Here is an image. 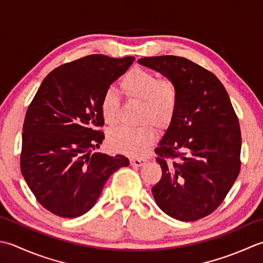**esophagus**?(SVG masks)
Masks as SVG:
<instances>
[{"mask_svg":"<svg viewBox=\"0 0 263 263\" xmlns=\"http://www.w3.org/2000/svg\"><path fill=\"white\" fill-rule=\"evenodd\" d=\"M144 163H145L144 159H130V164L134 165V167H141Z\"/></svg>","mask_w":263,"mask_h":263,"instance_id":"obj_1","label":"esophagus"}]
</instances>
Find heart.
Returning <instances> with one entry per match:
<instances>
[{
	"label": "heart",
	"instance_id": "1",
	"mask_svg": "<svg viewBox=\"0 0 263 263\" xmlns=\"http://www.w3.org/2000/svg\"><path fill=\"white\" fill-rule=\"evenodd\" d=\"M120 87L128 100L141 102L138 121L146 125L116 128L110 132L108 143L116 152L139 157L154 142L155 130L151 125L165 129L174 121L178 108V87L171 79H159L157 73L138 67L124 74ZM100 110L105 124L114 126L119 120L120 100L112 88L104 90Z\"/></svg>",
	"mask_w": 263,
	"mask_h": 263
}]
</instances>
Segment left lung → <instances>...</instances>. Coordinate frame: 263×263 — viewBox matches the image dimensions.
I'll use <instances>...</instances> for the list:
<instances>
[{
  "instance_id": "8db88e82",
  "label": "left lung",
  "mask_w": 263,
  "mask_h": 263,
  "mask_svg": "<svg viewBox=\"0 0 263 263\" xmlns=\"http://www.w3.org/2000/svg\"><path fill=\"white\" fill-rule=\"evenodd\" d=\"M138 63L175 82L179 95L175 119L155 148L162 177L152 189L154 200L171 218L199 220L221 204L239 174L238 118L220 80L189 59L149 57Z\"/></svg>"
}]
</instances>
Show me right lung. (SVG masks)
Instances as JSON below:
<instances>
[{
    "label": "right lung",
    "instance_id": "1",
    "mask_svg": "<svg viewBox=\"0 0 263 263\" xmlns=\"http://www.w3.org/2000/svg\"><path fill=\"white\" fill-rule=\"evenodd\" d=\"M134 57L92 54L55 68L28 106L23 128L20 169L36 200L62 218L94 206L109 177L129 160L92 149L104 139L100 102Z\"/></svg>",
    "mask_w": 263,
    "mask_h": 263
}]
</instances>
